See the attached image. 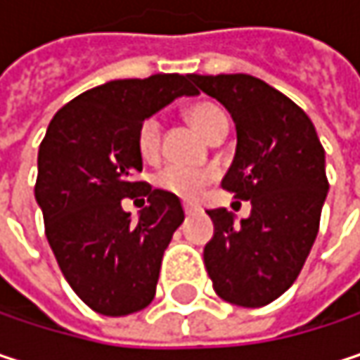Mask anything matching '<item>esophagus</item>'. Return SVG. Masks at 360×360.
Segmentation results:
<instances>
[{
  "instance_id": "1",
  "label": "esophagus",
  "mask_w": 360,
  "mask_h": 360,
  "mask_svg": "<svg viewBox=\"0 0 360 360\" xmlns=\"http://www.w3.org/2000/svg\"><path fill=\"white\" fill-rule=\"evenodd\" d=\"M183 210H185V214H195V212H200V208H198L195 204H189V202L183 204Z\"/></svg>"
}]
</instances>
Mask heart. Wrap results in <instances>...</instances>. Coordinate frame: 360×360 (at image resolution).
I'll use <instances>...</instances> for the list:
<instances>
[{"label":"heart","instance_id":"1","mask_svg":"<svg viewBox=\"0 0 360 360\" xmlns=\"http://www.w3.org/2000/svg\"><path fill=\"white\" fill-rule=\"evenodd\" d=\"M187 118L204 139H208L217 129L227 127L225 112L210 102L193 104L187 110ZM158 146H160V122L156 118H146L137 129V150L146 160H150L158 154ZM208 179H210L208 171L169 165L156 173L154 183L158 189H162L167 193H173V195L183 198V200H193L200 195L202 187L208 183Z\"/></svg>","mask_w":360,"mask_h":360}]
</instances>
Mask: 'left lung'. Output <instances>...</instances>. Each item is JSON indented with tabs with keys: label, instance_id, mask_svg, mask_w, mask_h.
I'll return each instance as SVG.
<instances>
[{
	"label": "left lung",
	"instance_id": "8db88e82",
	"mask_svg": "<svg viewBox=\"0 0 360 360\" xmlns=\"http://www.w3.org/2000/svg\"><path fill=\"white\" fill-rule=\"evenodd\" d=\"M193 83L236 122V156L221 185L252 204L240 223L225 208L208 210L214 236L204 264L225 302L258 309L296 281L315 244L329 189L323 146L304 110L256 77L193 75Z\"/></svg>",
	"mask_w": 360,
	"mask_h": 360
}]
</instances>
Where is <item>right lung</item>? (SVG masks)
Returning a JSON list of instances; mask_svg holds the SVG:
<instances>
[{"label":"right lung","mask_w":360,"mask_h":360,"mask_svg":"<svg viewBox=\"0 0 360 360\" xmlns=\"http://www.w3.org/2000/svg\"><path fill=\"white\" fill-rule=\"evenodd\" d=\"M193 75H152L94 87L56 112L39 146L35 200L45 236L75 294L96 313L124 317L156 294L162 254L185 214L177 195L135 175L139 124L183 96ZM122 197H148L133 219Z\"/></svg>","instance_id":"add662e5"}]
</instances>
